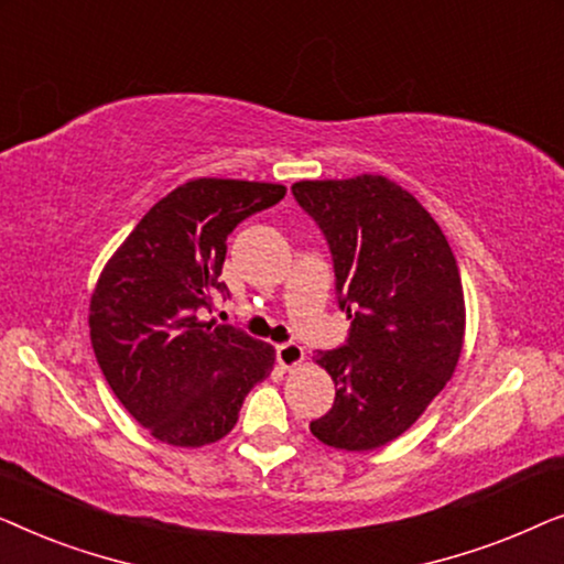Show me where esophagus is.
Masks as SVG:
<instances>
[{"mask_svg":"<svg viewBox=\"0 0 564 564\" xmlns=\"http://www.w3.org/2000/svg\"><path fill=\"white\" fill-rule=\"evenodd\" d=\"M303 359H305L303 346H297V344H280V346H276V361H280L284 369L300 367V365H303Z\"/></svg>","mask_w":564,"mask_h":564,"instance_id":"esophagus-1","label":"esophagus"}]
</instances>
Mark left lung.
<instances>
[{
    "label": "left lung",
    "instance_id": "8db88e82",
    "mask_svg": "<svg viewBox=\"0 0 564 564\" xmlns=\"http://www.w3.org/2000/svg\"><path fill=\"white\" fill-rule=\"evenodd\" d=\"M334 253L349 344L318 351L336 384L334 408L311 423L344 452L390 444L452 380L465 346L457 259L426 207L382 174L292 184Z\"/></svg>",
    "mask_w": 564,
    "mask_h": 564
}]
</instances>
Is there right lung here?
I'll return each instance as SVG.
<instances>
[{"instance_id":"obj_1","label":"right lung","mask_w":564,"mask_h":564,"mask_svg":"<svg viewBox=\"0 0 564 564\" xmlns=\"http://www.w3.org/2000/svg\"><path fill=\"white\" fill-rule=\"evenodd\" d=\"M288 187L199 176L161 197L107 259L89 300V336L122 408L172 446L230 434L243 398L272 375L274 346L199 321L226 261V241Z\"/></svg>"}]
</instances>
